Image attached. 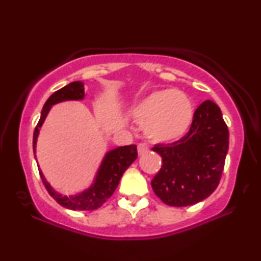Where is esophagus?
<instances>
[{
	"mask_svg": "<svg viewBox=\"0 0 261 261\" xmlns=\"http://www.w3.org/2000/svg\"><path fill=\"white\" fill-rule=\"evenodd\" d=\"M148 151H149V148H148V146L146 145V144H139L138 145V153L140 155L145 154V153H147Z\"/></svg>",
	"mask_w": 261,
	"mask_h": 261,
	"instance_id": "obj_1",
	"label": "esophagus"
}]
</instances>
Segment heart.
<instances>
[{
  "instance_id": "b5f03b06",
  "label": "heart",
  "mask_w": 261,
  "mask_h": 261,
  "mask_svg": "<svg viewBox=\"0 0 261 261\" xmlns=\"http://www.w3.org/2000/svg\"><path fill=\"white\" fill-rule=\"evenodd\" d=\"M145 134L155 142H172L187 134L194 119V106L183 91L155 90L141 98L133 109Z\"/></svg>"
}]
</instances>
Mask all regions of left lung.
Instances as JSON below:
<instances>
[{"label":"left lung","instance_id":"obj_1","mask_svg":"<svg viewBox=\"0 0 261 261\" xmlns=\"http://www.w3.org/2000/svg\"><path fill=\"white\" fill-rule=\"evenodd\" d=\"M228 146L229 132L221 109L204 101L185 137L152 148L163 160L151 181L154 194L171 206L194 205L209 197L220 183Z\"/></svg>","mask_w":261,"mask_h":261}]
</instances>
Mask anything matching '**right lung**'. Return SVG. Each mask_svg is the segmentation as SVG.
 <instances>
[{
    "mask_svg": "<svg viewBox=\"0 0 261 261\" xmlns=\"http://www.w3.org/2000/svg\"><path fill=\"white\" fill-rule=\"evenodd\" d=\"M84 98V84L82 82H72V83L65 85V87L59 89L58 91L53 92L49 96L47 101L44 105L41 110L40 120L34 129L33 134V152L35 156V149H37V140L39 137V132L44 123L52 106L64 101H80ZM138 158L137 146H121V147L114 148L112 151L107 152L105 158H103L101 166L96 173L94 183L90 188L84 190L81 194L73 196H63L53 189L47 180L45 179L44 174L39 169L41 180L44 183L46 190L48 194L56 199L57 203L64 208L71 210H95L101 206L110 196L116 190L117 185L120 183L121 177L132 163Z\"/></svg>",
    "mask_w": 261,
    "mask_h": 261,
    "instance_id": "1",
    "label": "right lung"
}]
</instances>
